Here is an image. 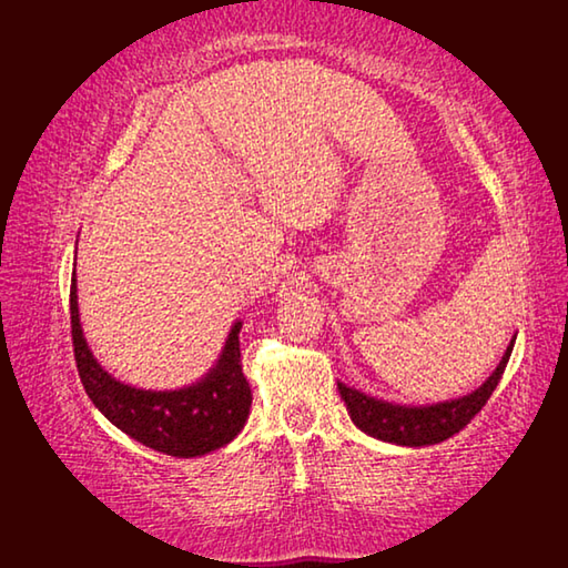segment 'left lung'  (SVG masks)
Segmentation results:
<instances>
[{
	"label": "left lung",
	"instance_id": "8db88e82",
	"mask_svg": "<svg viewBox=\"0 0 568 568\" xmlns=\"http://www.w3.org/2000/svg\"><path fill=\"white\" fill-rule=\"evenodd\" d=\"M515 346V336L500 358L496 371L478 385L474 393L454 397V400L432 403V405H400L388 403L381 397H371L356 388H348L346 383H336L342 400L352 415V422L366 432L368 437L381 442H390L397 446H429L449 439L452 434L464 429L470 417L480 413V407L488 403V397L496 390L503 378V371L508 366Z\"/></svg>",
	"mask_w": 568,
	"mask_h": 568
}]
</instances>
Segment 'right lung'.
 Listing matches in <instances>:
<instances>
[{
  "label": "right lung",
  "instance_id": "right-lung-1",
  "mask_svg": "<svg viewBox=\"0 0 568 568\" xmlns=\"http://www.w3.org/2000/svg\"><path fill=\"white\" fill-rule=\"evenodd\" d=\"M70 327L84 393L131 439L168 456L192 458L220 449L244 429L251 388L241 371V322L229 329L216 364L200 381L175 390L136 388L102 368L82 334L75 271L70 283Z\"/></svg>",
  "mask_w": 568,
  "mask_h": 568
}]
</instances>
